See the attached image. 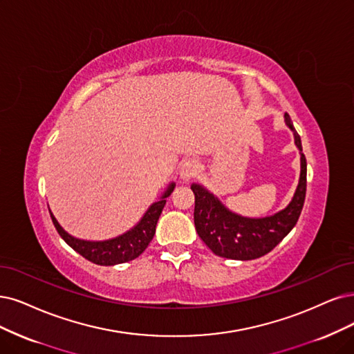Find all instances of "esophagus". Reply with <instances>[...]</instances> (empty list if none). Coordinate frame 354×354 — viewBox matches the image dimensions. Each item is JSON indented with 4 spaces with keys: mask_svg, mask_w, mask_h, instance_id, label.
<instances>
[{
    "mask_svg": "<svg viewBox=\"0 0 354 354\" xmlns=\"http://www.w3.org/2000/svg\"><path fill=\"white\" fill-rule=\"evenodd\" d=\"M198 172H200V163H198V160H195V159H188V160H185L184 163L180 165V169H179V176H180V179H182V180L188 182L189 179H192V178L197 176V175H198Z\"/></svg>",
    "mask_w": 354,
    "mask_h": 354,
    "instance_id": "34e87169",
    "label": "esophagus"
}]
</instances>
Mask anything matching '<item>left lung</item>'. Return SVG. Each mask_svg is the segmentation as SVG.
Masks as SVG:
<instances>
[{
    "label": "left lung",
    "instance_id": "obj_1",
    "mask_svg": "<svg viewBox=\"0 0 354 354\" xmlns=\"http://www.w3.org/2000/svg\"><path fill=\"white\" fill-rule=\"evenodd\" d=\"M286 116V124L293 131L295 142L302 151L300 136ZM195 195L194 223L198 236L210 250L229 259H255L272 251L297 223L306 195V159L300 154V179L292 203L277 214L264 218H248L229 212L213 194L201 185L192 184Z\"/></svg>",
    "mask_w": 354,
    "mask_h": 354
}]
</instances>
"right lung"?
Instances as JSON below:
<instances>
[{
	"label": "right lung",
	"mask_w": 354,
	"mask_h": 354,
	"mask_svg": "<svg viewBox=\"0 0 354 354\" xmlns=\"http://www.w3.org/2000/svg\"><path fill=\"white\" fill-rule=\"evenodd\" d=\"M175 188V184H170L169 188L165 191L162 195L160 201L154 203L147 213L144 214V217L140 220V223L131 229L129 232L121 234L115 239L109 241H103V242H90V241H82V239H75L71 234L65 232L57 218L52 216L50 218L52 223H54L57 232L59 233V236L67 242L75 252L84 257L86 259L91 261L93 264L97 266H115V264H122L128 263L131 259H136L138 255L144 252V250L149 246L151 242L154 232H156V225L157 220H159L163 207L166 204V198L172 194Z\"/></svg>",
	"instance_id": "right-lung-1"
}]
</instances>
